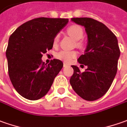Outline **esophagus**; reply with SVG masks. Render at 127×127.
I'll return each mask as SVG.
<instances>
[{
  "label": "esophagus",
  "instance_id": "1",
  "mask_svg": "<svg viewBox=\"0 0 127 127\" xmlns=\"http://www.w3.org/2000/svg\"><path fill=\"white\" fill-rule=\"evenodd\" d=\"M68 65H69V64H68L67 63H64V64H63L64 67H67V66H68Z\"/></svg>",
  "mask_w": 127,
  "mask_h": 127
}]
</instances>
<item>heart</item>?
<instances>
[{
  "label": "heart",
  "mask_w": 127,
  "mask_h": 127,
  "mask_svg": "<svg viewBox=\"0 0 127 127\" xmlns=\"http://www.w3.org/2000/svg\"><path fill=\"white\" fill-rule=\"evenodd\" d=\"M68 33L73 37L76 40H80L83 37V30L82 27L78 25H73L68 28L67 29ZM60 35L56 34L53 39V45L57 46L59 42ZM78 45H81V42H78ZM77 56V53L76 51H69L67 50H62L57 53L56 58L60 60H63L65 63H69L70 61L74 59Z\"/></svg>",
  "instance_id": "b5f03b06"
}]
</instances>
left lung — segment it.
I'll use <instances>...</instances> for the list:
<instances>
[{
    "instance_id": "1",
    "label": "left lung",
    "mask_w": 127,
    "mask_h": 127,
    "mask_svg": "<svg viewBox=\"0 0 127 127\" xmlns=\"http://www.w3.org/2000/svg\"><path fill=\"white\" fill-rule=\"evenodd\" d=\"M71 20L85 28L88 44L84 55L78 62L88 68L81 73L72 65L74 74L70 84L75 93L83 99L95 101L103 96L112 83L118 70L120 51L118 39L108 27L91 18H72Z\"/></svg>"
}]
</instances>
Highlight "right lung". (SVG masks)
I'll use <instances>...</instances> for the list:
<instances>
[{
	"label": "right lung",
	"mask_w": 127,
	"mask_h": 127,
	"mask_svg": "<svg viewBox=\"0 0 127 127\" xmlns=\"http://www.w3.org/2000/svg\"><path fill=\"white\" fill-rule=\"evenodd\" d=\"M68 21L37 18L22 24L10 35L6 50L9 76L16 92L24 98L37 100L45 96L62 69L61 60L53 59L47 64L42 58L52 49L54 37Z\"/></svg>",
	"instance_id": "obj_1"
}]
</instances>
